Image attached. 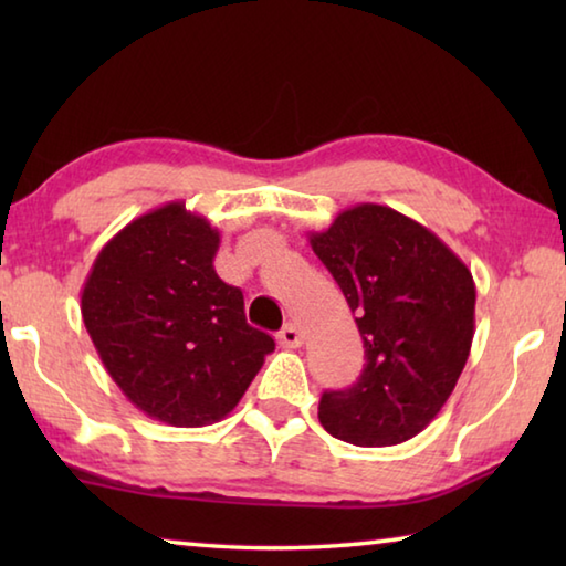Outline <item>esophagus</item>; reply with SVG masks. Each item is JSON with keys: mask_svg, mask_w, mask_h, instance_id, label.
<instances>
[{"mask_svg": "<svg viewBox=\"0 0 566 566\" xmlns=\"http://www.w3.org/2000/svg\"><path fill=\"white\" fill-rule=\"evenodd\" d=\"M276 339H280L284 349H296L304 344V334L300 327H296V324H286V327L276 334Z\"/></svg>", "mask_w": 566, "mask_h": 566, "instance_id": "obj_1", "label": "esophagus"}]
</instances>
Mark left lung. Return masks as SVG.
<instances>
[{"label": "left lung", "mask_w": 566, "mask_h": 566, "mask_svg": "<svg viewBox=\"0 0 566 566\" xmlns=\"http://www.w3.org/2000/svg\"><path fill=\"white\" fill-rule=\"evenodd\" d=\"M310 244L357 314L367 357L352 387L322 395V427L357 447L407 442L447 405L472 349V272L427 227L369 202Z\"/></svg>", "instance_id": "8db88e82"}]
</instances>
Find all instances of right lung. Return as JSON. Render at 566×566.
Here are the masks:
<instances>
[{"mask_svg": "<svg viewBox=\"0 0 566 566\" xmlns=\"http://www.w3.org/2000/svg\"><path fill=\"white\" fill-rule=\"evenodd\" d=\"M219 232L185 202L161 205L102 247L82 286V319L134 407L171 427L224 419L264 357L244 296L214 272Z\"/></svg>", "mask_w": 566, "mask_h": 566, "instance_id": "1", "label": "right lung"}]
</instances>
